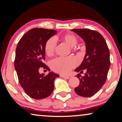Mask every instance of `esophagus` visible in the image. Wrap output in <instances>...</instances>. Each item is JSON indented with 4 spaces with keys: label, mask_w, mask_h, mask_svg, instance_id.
<instances>
[{
    "label": "esophagus",
    "mask_w": 122,
    "mask_h": 122,
    "mask_svg": "<svg viewBox=\"0 0 122 122\" xmlns=\"http://www.w3.org/2000/svg\"><path fill=\"white\" fill-rule=\"evenodd\" d=\"M60 76H61V77H62V78H66V79H69V76H65V75H60Z\"/></svg>",
    "instance_id": "obj_1"
}]
</instances>
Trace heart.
<instances>
[{
    "mask_svg": "<svg viewBox=\"0 0 122 122\" xmlns=\"http://www.w3.org/2000/svg\"><path fill=\"white\" fill-rule=\"evenodd\" d=\"M61 39L71 47L75 46L77 43V38L71 33L63 34ZM56 47V41L55 38H49L45 45V52L48 56H51L54 53ZM77 65V60L73 56L56 57L51 62V67L53 71L62 74H68Z\"/></svg>",
    "mask_w": 122,
    "mask_h": 122,
    "instance_id": "heart-1",
    "label": "heart"
}]
</instances>
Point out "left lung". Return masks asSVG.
Listing matches in <instances>:
<instances>
[{
	"label": "left lung",
	"instance_id": "left-lung-1",
	"mask_svg": "<svg viewBox=\"0 0 122 122\" xmlns=\"http://www.w3.org/2000/svg\"><path fill=\"white\" fill-rule=\"evenodd\" d=\"M83 39L86 43V53L83 61L75 71L78 74L80 84L74 90L78 95L84 97L93 96L106 82L110 66V52L104 38L98 32L89 28L71 30Z\"/></svg>",
	"mask_w": 122,
	"mask_h": 122
}]
</instances>
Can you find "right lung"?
<instances>
[{
  "label": "right lung",
  "mask_w": 122,
  "mask_h": 122,
  "mask_svg": "<svg viewBox=\"0 0 122 122\" xmlns=\"http://www.w3.org/2000/svg\"><path fill=\"white\" fill-rule=\"evenodd\" d=\"M56 33L54 30L33 28L21 37L16 46L14 67L18 80L26 94L36 100L50 96L54 89L55 78L59 76L53 72L46 76L39 72L40 68L50 71L44 63L45 45Z\"/></svg>",
  "instance_id": "1"
}]
</instances>
